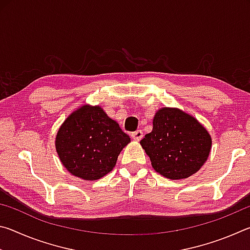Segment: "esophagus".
I'll list each match as a JSON object with an SVG mask.
<instances>
[{
	"label": "esophagus",
	"instance_id": "obj_1",
	"mask_svg": "<svg viewBox=\"0 0 250 250\" xmlns=\"http://www.w3.org/2000/svg\"><path fill=\"white\" fill-rule=\"evenodd\" d=\"M131 138H132L133 140H137V141L141 140V139L143 138V132H142V130H137V131H134V132L131 133Z\"/></svg>",
	"mask_w": 250,
	"mask_h": 250
}]
</instances>
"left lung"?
Returning a JSON list of instances; mask_svg holds the SVG:
<instances>
[{"instance_id": "8db88e82", "label": "left lung", "mask_w": 250, "mask_h": 250, "mask_svg": "<svg viewBox=\"0 0 250 250\" xmlns=\"http://www.w3.org/2000/svg\"><path fill=\"white\" fill-rule=\"evenodd\" d=\"M140 143L156 172L180 180L196 173L205 163L211 139L204 126L188 113L162 108L154 116L152 132Z\"/></svg>"}]
</instances>
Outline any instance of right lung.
<instances>
[{
	"instance_id": "right-lung-1",
	"label": "right lung",
	"mask_w": 250,
	"mask_h": 250,
	"mask_svg": "<svg viewBox=\"0 0 250 250\" xmlns=\"http://www.w3.org/2000/svg\"><path fill=\"white\" fill-rule=\"evenodd\" d=\"M130 138L100 107L76 110L59 128L56 150L71 174L95 181L112 170Z\"/></svg>"
}]
</instances>
